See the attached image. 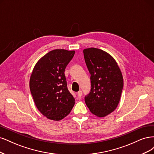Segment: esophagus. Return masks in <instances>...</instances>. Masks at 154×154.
<instances>
[{
  "instance_id": "obj_1",
  "label": "esophagus",
  "mask_w": 154,
  "mask_h": 154,
  "mask_svg": "<svg viewBox=\"0 0 154 154\" xmlns=\"http://www.w3.org/2000/svg\"><path fill=\"white\" fill-rule=\"evenodd\" d=\"M82 92L81 90L77 92V97H78V98L80 99V98H81V97H82Z\"/></svg>"
}]
</instances>
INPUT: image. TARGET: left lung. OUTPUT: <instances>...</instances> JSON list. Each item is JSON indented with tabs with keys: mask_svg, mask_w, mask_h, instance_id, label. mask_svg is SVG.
<instances>
[{
	"mask_svg": "<svg viewBox=\"0 0 154 154\" xmlns=\"http://www.w3.org/2000/svg\"><path fill=\"white\" fill-rule=\"evenodd\" d=\"M91 74V90L84 97L93 115L103 117L116 109L123 88V79L116 61L108 53L96 48L83 51Z\"/></svg>",
	"mask_w": 154,
	"mask_h": 154,
	"instance_id": "left-lung-1",
	"label": "left lung"
}]
</instances>
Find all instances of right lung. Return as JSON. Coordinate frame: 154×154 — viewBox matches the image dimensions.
I'll list each match as a JSON object with an SVG mask.
<instances>
[{
    "instance_id": "obj_1",
    "label": "right lung",
    "mask_w": 154,
    "mask_h": 154,
    "mask_svg": "<svg viewBox=\"0 0 154 154\" xmlns=\"http://www.w3.org/2000/svg\"><path fill=\"white\" fill-rule=\"evenodd\" d=\"M74 54V51L53 50L39 59L33 69L29 82L31 95L38 109L50 120H62L75 104L64 75Z\"/></svg>"
}]
</instances>
